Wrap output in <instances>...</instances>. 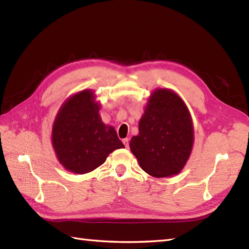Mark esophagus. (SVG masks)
Here are the masks:
<instances>
[{
	"label": "esophagus",
	"instance_id": "1",
	"mask_svg": "<svg viewBox=\"0 0 249 249\" xmlns=\"http://www.w3.org/2000/svg\"><path fill=\"white\" fill-rule=\"evenodd\" d=\"M122 141H123V143H124V145H125L126 147L129 146V139H128V138H125V139H123Z\"/></svg>",
	"mask_w": 249,
	"mask_h": 249
}]
</instances>
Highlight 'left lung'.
<instances>
[{"label": "left lung", "instance_id": "1", "mask_svg": "<svg viewBox=\"0 0 249 249\" xmlns=\"http://www.w3.org/2000/svg\"><path fill=\"white\" fill-rule=\"evenodd\" d=\"M193 143V120L182 98L171 89H155L139 121V134L129 142L140 167L155 178L178 174Z\"/></svg>", "mask_w": 249, "mask_h": 249}]
</instances>
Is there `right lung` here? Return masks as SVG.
I'll use <instances>...</instances> for the list:
<instances>
[{
    "mask_svg": "<svg viewBox=\"0 0 249 249\" xmlns=\"http://www.w3.org/2000/svg\"><path fill=\"white\" fill-rule=\"evenodd\" d=\"M99 103L91 89L68 98L57 112L52 127V145L57 160L68 171H93L116 149L125 147L112 126L102 122Z\"/></svg>",
    "mask_w": 249,
    "mask_h": 249,
    "instance_id": "1",
    "label": "right lung"
}]
</instances>
